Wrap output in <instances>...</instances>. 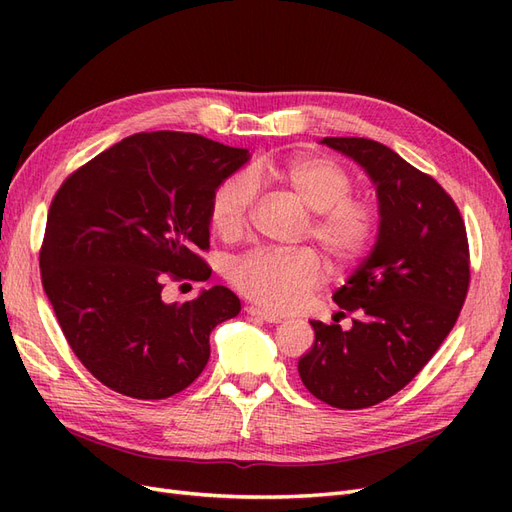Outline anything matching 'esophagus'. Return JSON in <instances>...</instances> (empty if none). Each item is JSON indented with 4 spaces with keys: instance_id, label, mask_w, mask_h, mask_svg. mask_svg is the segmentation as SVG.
<instances>
[{
    "instance_id": "1",
    "label": "esophagus",
    "mask_w": 512,
    "mask_h": 512,
    "mask_svg": "<svg viewBox=\"0 0 512 512\" xmlns=\"http://www.w3.org/2000/svg\"><path fill=\"white\" fill-rule=\"evenodd\" d=\"M245 312H247V316H252V318H258V320H265V322H271V324H277V322H282V316H277V314H271V312H265V309H260V307H256V305H250V307H245Z\"/></svg>"
}]
</instances>
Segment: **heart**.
<instances>
[{"label": "heart", "instance_id": "heart-1", "mask_svg": "<svg viewBox=\"0 0 512 512\" xmlns=\"http://www.w3.org/2000/svg\"><path fill=\"white\" fill-rule=\"evenodd\" d=\"M273 179L312 211L303 228L335 271L354 267L374 245L380 211L365 196L352 194L354 177L346 166L327 156H292L280 162H258L247 173L226 177L209 200V224L224 241H235L247 230L256 200V183ZM228 280L243 297L271 309L288 312L303 303L322 282L316 252L256 250L237 258Z\"/></svg>", "mask_w": 512, "mask_h": 512}]
</instances>
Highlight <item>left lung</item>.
Wrapping results in <instances>:
<instances>
[{
    "mask_svg": "<svg viewBox=\"0 0 512 512\" xmlns=\"http://www.w3.org/2000/svg\"><path fill=\"white\" fill-rule=\"evenodd\" d=\"M378 188L374 250L333 301L352 329L312 320L316 342L299 359L305 389L339 410L393 397L451 333L470 286V245L455 200L427 173L369 138L327 136Z\"/></svg>",
    "mask_w": 512,
    "mask_h": 512,
    "instance_id": "8db88e82",
    "label": "left lung"
}]
</instances>
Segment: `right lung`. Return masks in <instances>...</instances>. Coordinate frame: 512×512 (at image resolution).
Masks as SVG:
<instances>
[{
	"instance_id": "add662e5",
	"label": "right lung",
	"mask_w": 512,
	"mask_h": 512,
	"mask_svg": "<svg viewBox=\"0 0 512 512\" xmlns=\"http://www.w3.org/2000/svg\"><path fill=\"white\" fill-rule=\"evenodd\" d=\"M247 149L190 132H141L61 183L40 275L72 352L108 389L134 399L181 393L209 361V333L241 312L226 286L181 305L168 282H205L209 200Z\"/></svg>"
}]
</instances>
